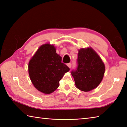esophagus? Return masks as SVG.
Here are the masks:
<instances>
[{
	"mask_svg": "<svg viewBox=\"0 0 127 127\" xmlns=\"http://www.w3.org/2000/svg\"><path fill=\"white\" fill-rule=\"evenodd\" d=\"M67 65H68V66L69 67V68H70L71 66V64L70 63H69L68 64H67Z\"/></svg>",
	"mask_w": 127,
	"mask_h": 127,
	"instance_id": "1",
	"label": "esophagus"
}]
</instances>
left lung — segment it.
Segmentation results:
<instances>
[{
    "instance_id": "left-lung-1",
    "label": "left lung",
    "mask_w": 127,
    "mask_h": 127,
    "mask_svg": "<svg viewBox=\"0 0 127 127\" xmlns=\"http://www.w3.org/2000/svg\"><path fill=\"white\" fill-rule=\"evenodd\" d=\"M77 68L71 71L76 88L83 91H89L100 84L105 71L103 62L92 48L79 50Z\"/></svg>"
}]
</instances>
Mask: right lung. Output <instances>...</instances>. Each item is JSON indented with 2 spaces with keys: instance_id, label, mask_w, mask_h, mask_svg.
<instances>
[{
  "instance_id": "right-lung-1",
  "label": "right lung",
  "mask_w": 127,
  "mask_h": 127,
  "mask_svg": "<svg viewBox=\"0 0 127 127\" xmlns=\"http://www.w3.org/2000/svg\"><path fill=\"white\" fill-rule=\"evenodd\" d=\"M29 74L34 86L38 91L50 94L59 86V81L70 70L62 62L53 45H42L29 63Z\"/></svg>"
}]
</instances>
